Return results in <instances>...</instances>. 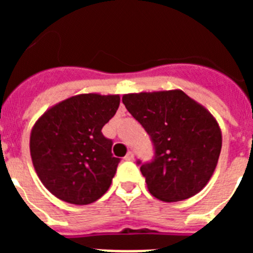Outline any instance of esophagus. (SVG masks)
Instances as JSON below:
<instances>
[{"label":"esophagus","mask_w":253,"mask_h":253,"mask_svg":"<svg viewBox=\"0 0 253 253\" xmlns=\"http://www.w3.org/2000/svg\"><path fill=\"white\" fill-rule=\"evenodd\" d=\"M125 161H133L134 160V153L133 152H128L126 153V156H125Z\"/></svg>","instance_id":"obj_1"}]
</instances>
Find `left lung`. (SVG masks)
<instances>
[{"label": "left lung", "mask_w": 253, "mask_h": 253, "mask_svg": "<svg viewBox=\"0 0 253 253\" xmlns=\"http://www.w3.org/2000/svg\"><path fill=\"white\" fill-rule=\"evenodd\" d=\"M123 102L153 142L154 160L138 161L149 193L166 203L200 193L222 149V130L211 113L181 90L126 93Z\"/></svg>", "instance_id": "obj_1"}]
</instances>
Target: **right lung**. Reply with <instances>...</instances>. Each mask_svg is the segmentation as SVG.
Returning a JSON list of instances; mask_svg holds the SVG:
<instances>
[{"mask_svg":"<svg viewBox=\"0 0 253 253\" xmlns=\"http://www.w3.org/2000/svg\"><path fill=\"white\" fill-rule=\"evenodd\" d=\"M119 95L81 93L49 107L30 133V156L42 184L55 198L75 205L106 193L119 158L101 129L115 115Z\"/></svg>","mask_w":253,"mask_h":253,"instance_id":"1","label":"right lung"}]
</instances>
